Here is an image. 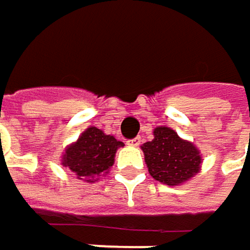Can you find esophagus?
<instances>
[{
	"label": "esophagus",
	"mask_w": 250,
	"mask_h": 250,
	"mask_svg": "<svg viewBox=\"0 0 250 250\" xmlns=\"http://www.w3.org/2000/svg\"><path fill=\"white\" fill-rule=\"evenodd\" d=\"M127 145H128V146H131V147H137V146L140 145V137H136V139L128 140V142H127Z\"/></svg>",
	"instance_id": "1"
}]
</instances>
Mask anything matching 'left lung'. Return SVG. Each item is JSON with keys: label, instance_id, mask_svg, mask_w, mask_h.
<instances>
[{"label": "left lung", "instance_id": "1", "mask_svg": "<svg viewBox=\"0 0 250 250\" xmlns=\"http://www.w3.org/2000/svg\"><path fill=\"white\" fill-rule=\"evenodd\" d=\"M154 139L142 146L148 173L154 180L167 186L189 182L202 170L200 150L192 142L182 139L173 128L157 125Z\"/></svg>", "mask_w": 250, "mask_h": 250}]
</instances>
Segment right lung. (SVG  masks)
<instances>
[{"instance_id":"1","label":"right lung","mask_w":250,"mask_h":250,"mask_svg":"<svg viewBox=\"0 0 250 250\" xmlns=\"http://www.w3.org/2000/svg\"><path fill=\"white\" fill-rule=\"evenodd\" d=\"M125 143L105 134L103 130L91 125L85 128L80 137L68 145L62 156L61 165L73 171V174L87 183H94L105 176L114 165L117 148Z\"/></svg>"}]
</instances>
